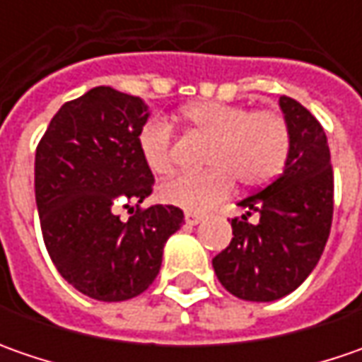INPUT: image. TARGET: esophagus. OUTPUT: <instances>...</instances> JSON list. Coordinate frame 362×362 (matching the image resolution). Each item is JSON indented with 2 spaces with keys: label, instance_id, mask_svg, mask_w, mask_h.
I'll return each mask as SVG.
<instances>
[{
  "label": "esophagus",
  "instance_id": "34e87169",
  "mask_svg": "<svg viewBox=\"0 0 362 362\" xmlns=\"http://www.w3.org/2000/svg\"><path fill=\"white\" fill-rule=\"evenodd\" d=\"M185 221L191 223V226H197V223H202L203 221V216L202 214H193V211H187L185 214Z\"/></svg>",
  "mask_w": 362,
  "mask_h": 362
}]
</instances>
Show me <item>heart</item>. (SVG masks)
Instances as JSON below:
<instances>
[{"label":"heart","mask_w":362,"mask_h":362,"mask_svg":"<svg viewBox=\"0 0 362 362\" xmlns=\"http://www.w3.org/2000/svg\"><path fill=\"white\" fill-rule=\"evenodd\" d=\"M183 119L195 134L209 139L199 173H179L159 187L160 202L205 211L226 199L233 181L243 187H262L284 169L290 153L288 120L276 110H252L243 105L217 100L193 103ZM141 159L157 175L173 167V131L165 120H151L136 136Z\"/></svg>","instance_id":"heart-1"}]
</instances>
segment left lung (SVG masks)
<instances>
[{
  "label": "left lung",
  "instance_id": "left-lung-1",
  "mask_svg": "<svg viewBox=\"0 0 362 362\" xmlns=\"http://www.w3.org/2000/svg\"><path fill=\"white\" fill-rule=\"evenodd\" d=\"M280 108L292 139L284 171L238 203L245 214L231 219L230 245L214 257L221 286L252 302L294 292L316 268L332 223L334 177L325 129L294 98L282 96Z\"/></svg>",
  "mask_w": 362,
  "mask_h": 362
}]
</instances>
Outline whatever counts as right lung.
Wrapping results in <instances>:
<instances>
[{
	"label": "right lung",
	"mask_w": 362,
	"mask_h": 362,
	"mask_svg": "<svg viewBox=\"0 0 362 362\" xmlns=\"http://www.w3.org/2000/svg\"><path fill=\"white\" fill-rule=\"evenodd\" d=\"M146 119L139 96L96 86L62 105L35 148L46 250L64 280L94 300L145 292L159 274L165 243L185 221L175 205L139 207L155 183L136 146ZM131 202L137 209L122 222L116 211Z\"/></svg>",
	"instance_id": "add662e5"
}]
</instances>
